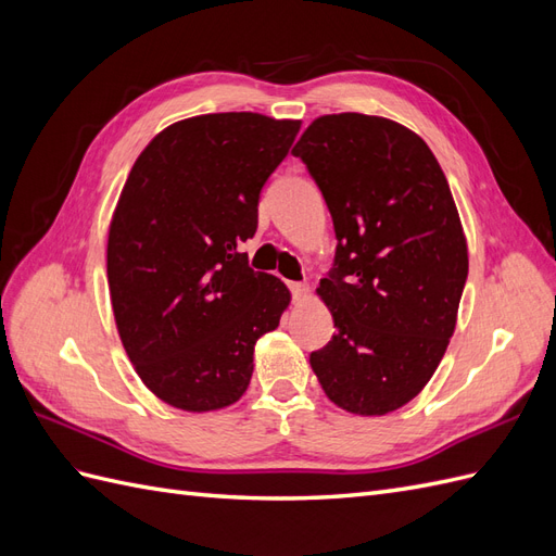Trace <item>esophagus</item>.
I'll use <instances>...</instances> for the list:
<instances>
[{
	"label": "esophagus",
	"instance_id": "34e87169",
	"mask_svg": "<svg viewBox=\"0 0 556 556\" xmlns=\"http://www.w3.org/2000/svg\"><path fill=\"white\" fill-rule=\"evenodd\" d=\"M290 290L294 294V301H304L308 296V292H311V288H308L306 282H290Z\"/></svg>",
	"mask_w": 556,
	"mask_h": 556
}]
</instances>
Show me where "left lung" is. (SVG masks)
Wrapping results in <instances>:
<instances>
[{"mask_svg":"<svg viewBox=\"0 0 556 556\" xmlns=\"http://www.w3.org/2000/svg\"><path fill=\"white\" fill-rule=\"evenodd\" d=\"M292 153L339 239L315 290L336 333L311 368L339 408L394 413L425 390L457 327L468 245L447 178L422 137L380 115H319Z\"/></svg>","mask_w":556,"mask_h":556,"instance_id":"8db88e82","label":"left lung"}]
</instances>
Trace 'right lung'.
<instances>
[{
  "label": "right lung",
  "instance_id": "1",
  "mask_svg": "<svg viewBox=\"0 0 556 556\" xmlns=\"http://www.w3.org/2000/svg\"><path fill=\"white\" fill-rule=\"evenodd\" d=\"M299 127L250 111L185 117L131 166L109 225V292L134 371L166 406L237 403L260 336L290 306L288 285L252 271L239 245Z\"/></svg>",
  "mask_w": 556,
  "mask_h": 556
}]
</instances>
